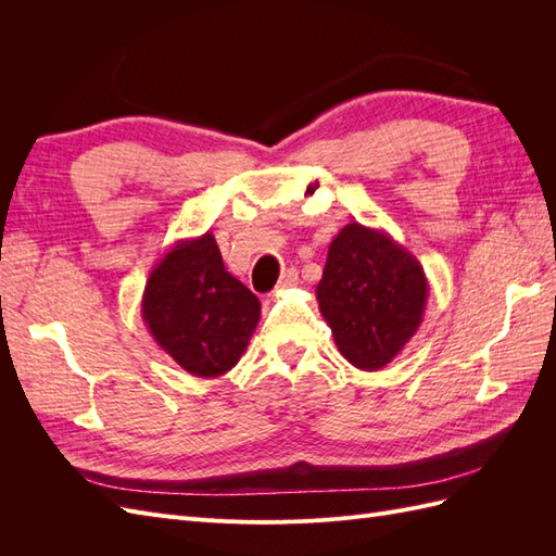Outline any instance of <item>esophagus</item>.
Listing matches in <instances>:
<instances>
[{
  "mask_svg": "<svg viewBox=\"0 0 556 556\" xmlns=\"http://www.w3.org/2000/svg\"><path fill=\"white\" fill-rule=\"evenodd\" d=\"M296 280H299V274H296V268H288V271H285V274L280 276V280H278V292H282V290H290V288H294V285H296Z\"/></svg>",
  "mask_w": 556,
  "mask_h": 556,
  "instance_id": "34e87169",
  "label": "esophagus"
}]
</instances>
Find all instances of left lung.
I'll return each instance as SVG.
<instances>
[{
	"label": "left lung",
	"instance_id": "obj_1",
	"mask_svg": "<svg viewBox=\"0 0 556 556\" xmlns=\"http://www.w3.org/2000/svg\"><path fill=\"white\" fill-rule=\"evenodd\" d=\"M315 296L341 355L362 371H378L422 325L429 280L390 233L350 223L329 243Z\"/></svg>",
	"mask_w": 556,
	"mask_h": 556
}]
</instances>
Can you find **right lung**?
Segmentation results:
<instances>
[{
	"mask_svg": "<svg viewBox=\"0 0 556 556\" xmlns=\"http://www.w3.org/2000/svg\"><path fill=\"white\" fill-rule=\"evenodd\" d=\"M260 313V299L227 271L211 231L166 250L141 299L160 350L197 378L225 376L239 364Z\"/></svg>",
	"mask_w": 556,
	"mask_h": 556,
	"instance_id": "obj_1",
	"label": "right lung"
}]
</instances>
